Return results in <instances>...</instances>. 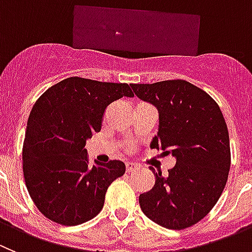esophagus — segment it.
Masks as SVG:
<instances>
[{"instance_id":"1","label":"esophagus","mask_w":252,"mask_h":252,"mask_svg":"<svg viewBox=\"0 0 252 252\" xmlns=\"http://www.w3.org/2000/svg\"><path fill=\"white\" fill-rule=\"evenodd\" d=\"M138 168V165L135 163H131V162H126V173H130V172L135 171Z\"/></svg>"}]
</instances>
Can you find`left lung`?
I'll list each match as a JSON object with an SVG mask.
<instances>
[{
	"mask_svg": "<svg viewBox=\"0 0 252 252\" xmlns=\"http://www.w3.org/2000/svg\"><path fill=\"white\" fill-rule=\"evenodd\" d=\"M134 94L159 114L151 148L172 154L176 165L156 177L151 191L139 196L143 214L171 230L194 225L219 201L230 171V139L216 101L186 80L131 84Z\"/></svg>",
	"mask_w": 252,
	"mask_h": 252,
	"instance_id": "left-lung-1",
	"label": "left lung"
}]
</instances>
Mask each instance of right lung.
<instances>
[{
  "mask_svg": "<svg viewBox=\"0 0 252 252\" xmlns=\"http://www.w3.org/2000/svg\"><path fill=\"white\" fill-rule=\"evenodd\" d=\"M134 94L128 84L72 76L49 88L27 121L22 163L36 207L51 221L76 226L101 211L110 183L126 172L121 160L90 165L85 144L101 129L106 106Z\"/></svg>",
  "mask_w": 252,
  "mask_h": 252,
  "instance_id": "1",
  "label": "right lung"
}]
</instances>
